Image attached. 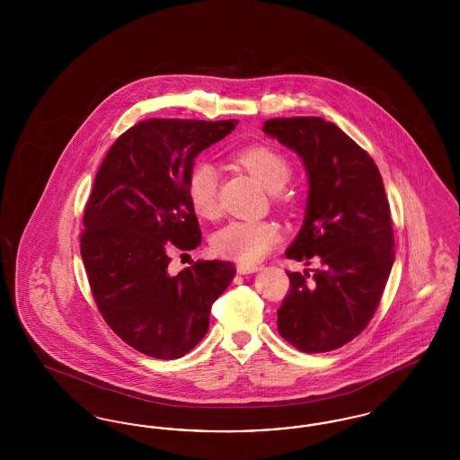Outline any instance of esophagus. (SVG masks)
<instances>
[{
    "instance_id": "obj_1",
    "label": "esophagus",
    "mask_w": 460,
    "mask_h": 460,
    "mask_svg": "<svg viewBox=\"0 0 460 460\" xmlns=\"http://www.w3.org/2000/svg\"><path fill=\"white\" fill-rule=\"evenodd\" d=\"M238 272L240 274H253V272H257L261 267L259 265H248V263H238Z\"/></svg>"
}]
</instances>
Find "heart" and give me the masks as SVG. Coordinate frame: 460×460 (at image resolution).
<instances>
[{"instance_id": "1", "label": "heart", "mask_w": 460, "mask_h": 460, "mask_svg": "<svg viewBox=\"0 0 460 460\" xmlns=\"http://www.w3.org/2000/svg\"><path fill=\"white\" fill-rule=\"evenodd\" d=\"M241 165L263 186L276 193L291 177L286 156L269 146H250L238 155ZM186 191L193 210L203 219L219 214V172L210 162H198L186 181ZM281 240V227L274 220H233L212 238V248L220 257L255 265Z\"/></svg>"}]
</instances>
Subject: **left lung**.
I'll list each match as a JSON object with an SVG mask.
<instances>
[{"mask_svg": "<svg viewBox=\"0 0 460 460\" xmlns=\"http://www.w3.org/2000/svg\"><path fill=\"white\" fill-rule=\"evenodd\" d=\"M263 132L298 155L308 175L305 219L286 257L321 267L288 272L278 310L279 334L295 349L323 353L358 336L379 305L392 272L390 203L367 152L321 117L270 119Z\"/></svg>", "mask_w": 460, "mask_h": 460, "instance_id": "obj_1", "label": "left lung"}]
</instances>
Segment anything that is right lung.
<instances>
[{
  "instance_id": "add662e5",
  "label": "right lung",
  "mask_w": 460,
  "mask_h": 460,
  "mask_svg": "<svg viewBox=\"0 0 460 460\" xmlns=\"http://www.w3.org/2000/svg\"><path fill=\"white\" fill-rule=\"evenodd\" d=\"M236 124L143 120L111 145L94 179L81 234L89 286L111 331L148 357L172 360L193 350L236 274L224 261L169 272L172 244L193 250L201 243L186 191L195 158Z\"/></svg>"
}]
</instances>
